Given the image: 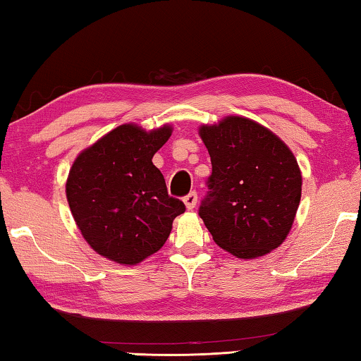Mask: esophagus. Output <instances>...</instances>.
<instances>
[{
  "mask_svg": "<svg viewBox=\"0 0 361 361\" xmlns=\"http://www.w3.org/2000/svg\"><path fill=\"white\" fill-rule=\"evenodd\" d=\"M183 202H185V205H186V209L188 210H192L195 205H197V194H195L194 191L192 192H189L185 199H183Z\"/></svg>",
  "mask_w": 361,
  "mask_h": 361,
  "instance_id": "obj_1",
  "label": "esophagus"
}]
</instances>
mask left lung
<instances>
[{
	"instance_id": "obj_1",
	"label": "left lung",
	"mask_w": 361,
	"mask_h": 361,
	"mask_svg": "<svg viewBox=\"0 0 361 361\" xmlns=\"http://www.w3.org/2000/svg\"><path fill=\"white\" fill-rule=\"evenodd\" d=\"M212 159L210 192L199 215L218 247L242 259L283 243L301 202L302 176L291 149L242 116L200 126Z\"/></svg>"
}]
</instances>
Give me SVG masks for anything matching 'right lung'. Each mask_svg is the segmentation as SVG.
Listing matches in <instances>:
<instances>
[{
  "instance_id": "right-lung-1",
  "label": "right lung",
  "mask_w": 361,
  "mask_h": 361,
  "mask_svg": "<svg viewBox=\"0 0 361 361\" xmlns=\"http://www.w3.org/2000/svg\"><path fill=\"white\" fill-rule=\"evenodd\" d=\"M172 126L146 132L138 124L116 127L78 154L66 178V200L78 229L94 252L133 266L162 248L173 219L185 212L170 197L152 156Z\"/></svg>"
}]
</instances>
